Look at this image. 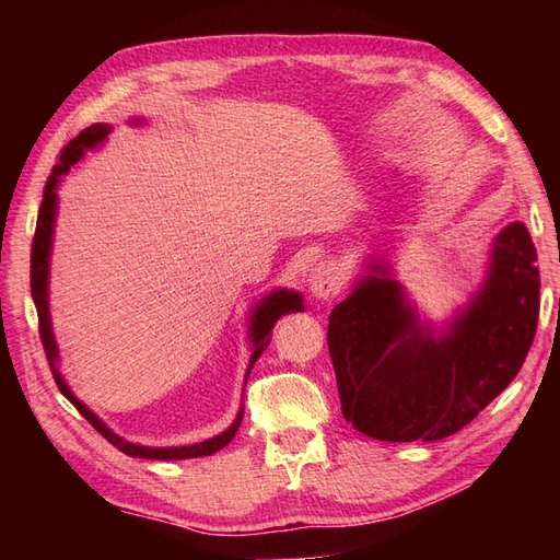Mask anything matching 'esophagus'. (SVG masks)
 Returning a JSON list of instances; mask_svg holds the SVG:
<instances>
[{
    "label": "esophagus",
    "mask_w": 560,
    "mask_h": 560,
    "mask_svg": "<svg viewBox=\"0 0 560 560\" xmlns=\"http://www.w3.org/2000/svg\"><path fill=\"white\" fill-rule=\"evenodd\" d=\"M341 270L334 261H319L308 278V290L317 301H331L341 292Z\"/></svg>",
    "instance_id": "esophagus-1"
}]
</instances>
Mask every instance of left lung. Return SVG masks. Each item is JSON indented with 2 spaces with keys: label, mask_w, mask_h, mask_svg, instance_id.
Returning <instances> with one entry per match:
<instances>
[{
  "label": "left lung",
  "mask_w": 560,
  "mask_h": 560,
  "mask_svg": "<svg viewBox=\"0 0 560 560\" xmlns=\"http://www.w3.org/2000/svg\"><path fill=\"white\" fill-rule=\"evenodd\" d=\"M537 252L523 222L490 247L486 278L442 325L420 319L387 259L329 315L341 411L378 442H436L463 430L514 381L539 315Z\"/></svg>",
  "instance_id": "8db88e82"
}]
</instances>
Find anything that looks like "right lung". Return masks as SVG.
I'll list each match as a JSON object with an SVG mask.
<instances>
[{"mask_svg": "<svg viewBox=\"0 0 560 560\" xmlns=\"http://www.w3.org/2000/svg\"><path fill=\"white\" fill-rule=\"evenodd\" d=\"M130 124H142V118H132ZM112 132L109 124H95L91 128H86L83 132H79L77 138L62 149L60 154V163L54 167L50 173L46 189H44V200L39 208V217H37V231H35V241H32V261H30V287H32V299H35L37 306V315H39V334H42V343L46 350V358L50 364V371H54V378L60 387V393L70 399L79 413L86 418L91 425L103 434L109 444H114L118 451H124L130 457H144V460H186V457H202V455H212L217 451H222L231 439L238 432L241 422H243V404L241 411L235 416V420L231 422V428H226L222 434H217L212 439H206L200 444H191V446H167V448H154V446H142V444H132L128 439L118 436L116 432H112L103 420H100L86 404H83L79 397H74V393L70 389V385L65 383L58 362V343L54 336V325H50V311H48V268H50V249H54V233H56V217H58V186L62 182V175L70 173V167L77 165L86 151L95 149L107 140V135ZM303 311V296L294 290H276L266 294L257 306L252 308V317H249V341H252V354H249V366H247V376L257 362L261 358V352L268 348L270 343V331H273L276 322L287 315V313H299ZM247 381V378H245Z\"/></svg>", "mask_w": 560, "mask_h": 560, "instance_id": "1", "label": "right lung"}]
</instances>
